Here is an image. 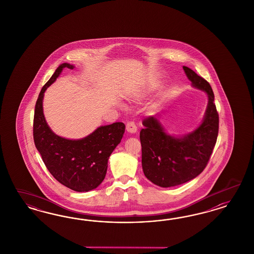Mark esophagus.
I'll use <instances>...</instances> for the list:
<instances>
[{
	"label": "esophagus",
	"mask_w": 254,
	"mask_h": 254,
	"mask_svg": "<svg viewBox=\"0 0 254 254\" xmlns=\"http://www.w3.org/2000/svg\"><path fill=\"white\" fill-rule=\"evenodd\" d=\"M126 128H127V132H129V133H136L137 130H138L136 124L134 123L133 121L127 122V126H126Z\"/></svg>",
	"instance_id": "34e87169"
}]
</instances>
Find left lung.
I'll return each mask as SVG.
<instances>
[{"label":"left lung","mask_w":254,"mask_h":254,"mask_svg":"<svg viewBox=\"0 0 254 254\" xmlns=\"http://www.w3.org/2000/svg\"><path fill=\"white\" fill-rule=\"evenodd\" d=\"M192 86L208 94V107L199 127L183 137L167 134L155 116L143 119L140 130L141 165L149 181L160 187L183 185L198 176L208 165L219 131V115L212 88L203 77L183 67Z\"/></svg>","instance_id":"1"}]
</instances>
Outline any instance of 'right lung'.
I'll return each mask as SVG.
<instances>
[{
    "label": "right lung",
    "mask_w": 254,
    "mask_h": 254,
    "mask_svg": "<svg viewBox=\"0 0 254 254\" xmlns=\"http://www.w3.org/2000/svg\"><path fill=\"white\" fill-rule=\"evenodd\" d=\"M65 68L72 69L73 66L69 63L60 65L39 94L34 110L33 139L46 168L58 182L73 191L88 192L104 180L108 159L120 143L126 126L121 122L102 126L81 139L56 135L45 119L43 99L46 88Z\"/></svg>",
    "instance_id": "obj_1"
}]
</instances>
